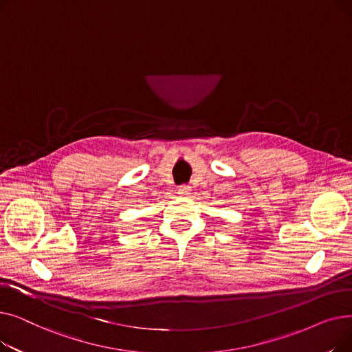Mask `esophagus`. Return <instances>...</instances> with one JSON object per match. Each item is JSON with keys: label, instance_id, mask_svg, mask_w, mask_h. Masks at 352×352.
<instances>
[{"label": "esophagus", "instance_id": "obj_1", "mask_svg": "<svg viewBox=\"0 0 352 352\" xmlns=\"http://www.w3.org/2000/svg\"><path fill=\"white\" fill-rule=\"evenodd\" d=\"M177 191H178L179 195L184 197V195H188V194L191 192V187H188V186H181V187H178Z\"/></svg>", "mask_w": 352, "mask_h": 352}]
</instances>
